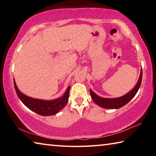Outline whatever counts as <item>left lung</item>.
I'll return each instance as SVG.
<instances>
[{"mask_svg":"<svg viewBox=\"0 0 156 156\" xmlns=\"http://www.w3.org/2000/svg\"><path fill=\"white\" fill-rule=\"evenodd\" d=\"M142 69L141 68L140 74L138 82L134 87V88L131 89L130 91H129L127 94H126L124 96L115 98H102L99 96H98L94 92L90 89V94L92 100H94L95 103L97 105L105 109H119V108L122 107L126 105L133 98L136 96V94L138 92V89L140 87L142 83Z\"/></svg>","mask_w":156,"mask_h":156,"instance_id":"left-lung-1","label":"left lung"}]
</instances>
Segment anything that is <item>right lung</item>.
<instances>
[{
    "label": "right lung",
    "mask_w": 156,
    "mask_h": 156,
    "mask_svg": "<svg viewBox=\"0 0 156 156\" xmlns=\"http://www.w3.org/2000/svg\"><path fill=\"white\" fill-rule=\"evenodd\" d=\"M14 84L17 96L19 98L20 101L32 112L41 115L49 116L56 114L65 107L68 102L70 86L68 87L65 93L62 97L51 100H44L33 98L29 97L20 92L15 83L14 78Z\"/></svg>",
    "instance_id": "right-lung-1"
}]
</instances>
